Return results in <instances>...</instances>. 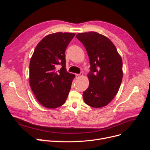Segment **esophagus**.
<instances>
[{
  "label": "esophagus",
  "mask_w": 150,
  "mask_h": 150,
  "mask_svg": "<svg viewBox=\"0 0 150 150\" xmlns=\"http://www.w3.org/2000/svg\"><path fill=\"white\" fill-rule=\"evenodd\" d=\"M83 76V73H81V74H76V76L77 77V78H79V77H81Z\"/></svg>",
  "instance_id": "esophagus-1"
}]
</instances>
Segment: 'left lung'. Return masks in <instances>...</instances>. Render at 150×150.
Here are the masks:
<instances>
[{
    "mask_svg": "<svg viewBox=\"0 0 150 150\" xmlns=\"http://www.w3.org/2000/svg\"><path fill=\"white\" fill-rule=\"evenodd\" d=\"M90 62L88 88L83 92L86 104L99 108L110 103L118 92L122 79L121 57L111 40L96 32L79 33Z\"/></svg>",
    "mask_w": 150,
    "mask_h": 150,
    "instance_id": "8db88e82",
    "label": "left lung"
}]
</instances>
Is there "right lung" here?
I'll use <instances>...</instances> for the list:
<instances>
[{
    "instance_id": "add662e5",
    "label": "right lung",
    "mask_w": 150,
    "mask_h": 150,
    "mask_svg": "<svg viewBox=\"0 0 150 150\" xmlns=\"http://www.w3.org/2000/svg\"><path fill=\"white\" fill-rule=\"evenodd\" d=\"M75 34L56 33L44 38L36 46L29 64V83L40 104L56 108L66 100L74 75L66 68V49ZM61 65L60 70L56 67Z\"/></svg>"
}]
</instances>
